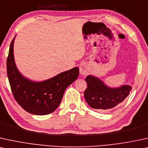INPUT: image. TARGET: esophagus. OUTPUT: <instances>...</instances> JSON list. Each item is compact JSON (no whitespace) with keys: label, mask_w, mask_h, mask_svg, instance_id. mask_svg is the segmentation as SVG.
Wrapping results in <instances>:
<instances>
[{"label":"esophagus","mask_w":148,"mask_h":148,"mask_svg":"<svg viewBox=\"0 0 148 148\" xmlns=\"http://www.w3.org/2000/svg\"><path fill=\"white\" fill-rule=\"evenodd\" d=\"M79 71L80 74H82V75H85L88 73V68L85 63H82V64L80 65L79 66Z\"/></svg>","instance_id":"obj_1"}]
</instances>
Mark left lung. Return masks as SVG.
Wrapping results in <instances>:
<instances>
[{"label":"left lung","instance_id":"1","mask_svg":"<svg viewBox=\"0 0 148 148\" xmlns=\"http://www.w3.org/2000/svg\"><path fill=\"white\" fill-rule=\"evenodd\" d=\"M85 80L87 84L84 93L86 102L98 111L111 109L121 103L132 89L129 85L111 87L100 78L93 75H88Z\"/></svg>","mask_w":148,"mask_h":148}]
</instances>
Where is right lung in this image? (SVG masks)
<instances>
[{
  "label": "right lung",
  "mask_w": 148,
  "mask_h": 148,
  "mask_svg": "<svg viewBox=\"0 0 148 148\" xmlns=\"http://www.w3.org/2000/svg\"><path fill=\"white\" fill-rule=\"evenodd\" d=\"M13 39L7 59V76L15 99L28 113L44 115L57 109L67 87L77 79L78 67L42 81H35L22 75L14 59Z\"/></svg>",
  "instance_id": "right-lung-1"
}]
</instances>
